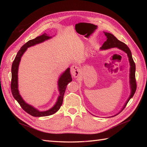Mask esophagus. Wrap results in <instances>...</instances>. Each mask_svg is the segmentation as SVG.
Segmentation results:
<instances>
[{
  "instance_id": "1",
  "label": "esophagus",
  "mask_w": 147,
  "mask_h": 147,
  "mask_svg": "<svg viewBox=\"0 0 147 147\" xmlns=\"http://www.w3.org/2000/svg\"><path fill=\"white\" fill-rule=\"evenodd\" d=\"M80 72V69L78 67L76 66L75 65H72L71 67V73L72 74V76L74 78H77L79 76Z\"/></svg>"
}]
</instances>
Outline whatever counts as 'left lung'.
Instances as JSON below:
<instances>
[{
    "mask_svg": "<svg viewBox=\"0 0 147 147\" xmlns=\"http://www.w3.org/2000/svg\"><path fill=\"white\" fill-rule=\"evenodd\" d=\"M104 33L105 34V36L107 37V38H107V40H106V41L104 43V44L102 45V46L100 48V49L101 51H104V50H107L112 48H117L121 50V51H123V52H125L126 54H127V57H128V59H129V65H130V68H129V85H130V89H131L130 95L129 96V98H127L125 104H124L123 108L121 109V111L117 114L113 115V116H111V117H114V116H115V115H117L118 114H119L120 112L123 110L124 108L125 107L126 105H127V102H128L129 100L133 97L136 92V80H135L136 65L132 57L131 52V51L129 50L128 47H127L124 43L122 42L119 41V40H117L116 37H115L113 35H112V34L110 33H107V32H104Z\"/></svg>",
    "mask_w": 147,
    "mask_h": 147,
    "instance_id": "obj_1",
    "label": "left lung"
}]
</instances>
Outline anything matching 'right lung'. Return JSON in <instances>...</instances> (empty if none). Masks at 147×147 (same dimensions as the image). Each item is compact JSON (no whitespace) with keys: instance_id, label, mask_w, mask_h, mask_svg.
<instances>
[{"instance_id":"right-lung-1","label":"right lung","mask_w":147,"mask_h":147,"mask_svg":"<svg viewBox=\"0 0 147 147\" xmlns=\"http://www.w3.org/2000/svg\"><path fill=\"white\" fill-rule=\"evenodd\" d=\"M52 36H49L47 33H43V35L36 37L33 40H30L28 42H26L25 44L21 47L20 51H18V54L16 56L14 60L12 62V68H11V74H12V79H11V92L13 95L15 100H16L19 104L21 105L22 109L24 111H26L27 113H28L34 117H44L48 116L55 114L56 112L60 109L61 106L63 102L64 95L65 91L67 84L72 82V78L70 73V68L68 67L63 73H62L61 75L59 77L58 80L57 85H58V90L59 92V95L57 99L55 104L52 107H51L47 111H40L35 107H33L32 105L28 104L24 100L23 98L21 96L20 92L18 90V69L19 65H20L21 59L22 56L24 54V53L26 51L28 48L35 45L38 43H42L46 41L50 38H51Z\"/></svg>"}]
</instances>
